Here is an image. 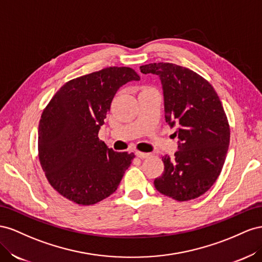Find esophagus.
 Instances as JSON below:
<instances>
[{
	"instance_id": "obj_1",
	"label": "esophagus",
	"mask_w": 262,
	"mask_h": 262,
	"mask_svg": "<svg viewBox=\"0 0 262 262\" xmlns=\"http://www.w3.org/2000/svg\"><path fill=\"white\" fill-rule=\"evenodd\" d=\"M136 156L138 158H148L150 154H147V152H143V151H136Z\"/></svg>"
}]
</instances>
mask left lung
<instances>
[{
  "label": "left lung",
  "instance_id": "obj_1",
  "mask_svg": "<svg viewBox=\"0 0 262 262\" xmlns=\"http://www.w3.org/2000/svg\"><path fill=\"white\" fill-rule=\"evenodd\" d=\"M140 71L160 78L166 122L177 126L179 138L173 158L162 157L155 188L180 202L196 199L217 180L226 159L230 130L222 102L210 82L184 67L149 63Z\"/></svg>",
  "mask_w": 262,
  "mask_h": 262
}]
</instances>
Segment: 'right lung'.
<instances>
[{
    "mask_svg": "<svg viewBox=\"0 0 262 262\" xmlns=\"http://www.w3.org/2000/svg\"><path fill=\"white\" fill-rule=\"evenodd\" d=\"M140 80L128 67H108L67 82L43 110L38 156L50 185L80 205L114 193L134 154L116 152L98 135L117 90Z\"/></svg>",
    "mask_w": 262,
    "mask_h": 262,
    "instance_id": "obj_1",
    "label": "right lung"
}]
</instances>
